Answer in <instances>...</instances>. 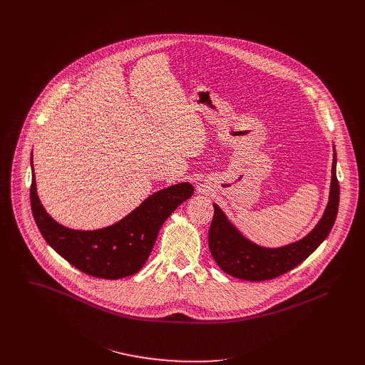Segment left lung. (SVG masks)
<instances>
[{"label": "left lung", "mask_w": 365, "mask_h": 365, "mask_svg": "<svg viewBox=\"0 0 365 365\" xmlns=\"http://www.w3.org/2000/svg\"><path fill=\"white\" fill-rule=\"evenodd\" d=\"M336 163L337 157L334 150L327 205L316 226L298 242L274 249L256 245L242 235L225 212L213 204V219L209 227V250L220 269L239 279L265 281L291 271L308 259L329 236L337 216L340 188L336 177Z\"/></svg>", "instance_id": "1"}]
</instances>
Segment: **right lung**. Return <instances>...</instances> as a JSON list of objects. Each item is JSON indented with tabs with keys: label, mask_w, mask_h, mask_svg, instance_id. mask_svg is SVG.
Returning a JSON list of instances; mask_svg holds the SVG:
<instances>
[{
	"label": "right lung",
	"mask_w": 365,
	"mask_h": 365,
	"mask_svg": "<svg viewBox=\"0 0 365 365\" xmlns=\"http://www.w3.org/2000/svg\"><path fill=\"white\" fill-rule=\"evenodd\" d=\"M31 167L34 174L32 156ZM192 194L194 187L190 182L174 184L152 194L110 226L97 230H76L56 222L43 208L34 174L31 207L43 239L57 255L88 275L118 279L140 271L152 253L161 225Z\"/></svg>",
	"instance_id": "add662e5"
}]
</instances>
